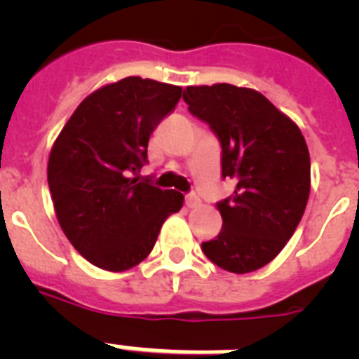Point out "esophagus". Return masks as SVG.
Returning <instances> with one entry per match:
<instances>
[{"label":"esophagus","mask_w":359,"mask_h":359,"mask_svg":"<svg viewBox=\"0 0 359 359\" xmlns=\"http://www.w3.org/2000/svg\"><path fill=\"white\" fill-rule=\"evenodd\" d=\"M185 203H187V207H189V208L201 207V199H199L196 194H189V196H187Z\"/></svg>","instance_id":"1"}]
</instances>
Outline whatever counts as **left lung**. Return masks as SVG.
<instances>
[{
	"label": "left lung",
	"mask_w": 359,
	"mask_h": 359,
	"mask_svg": "<svg viewBox=\"0 0 359 359\" xmlns=\"http://www.w3.org/2000/svg\"><path fill=\"white\" fill-rule=\"evenodd\" d=\"M189 111L207 122L223 149V177L236 180L217 203L219 236L203 243L219 268L243 275L271 262L297 230L311 190V160L297 123L252 88L187 86Z\"/></svg>",
	"instance_id": "1"
}]
</instances>
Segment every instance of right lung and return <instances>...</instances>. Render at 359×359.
<instances>
[{
    "mask_svg": "<svg viewBox=\"0 0 359 359\" xmlns=\"http://www.w3.org/2000/svg\"><path fill=\"white\" fill-rule=\"evenodd\" d=\"M180 86L126 77L98 88L73 111L48 158L57 221L73 248L106 271H126L152 252L183 194L133 177L149 136L182 98Z\"/></svg>",
    "mask_w": 359,
    "mask_h": 359,
    "instance_id": "1",
    "label": "right lung"
}]
</instances>
